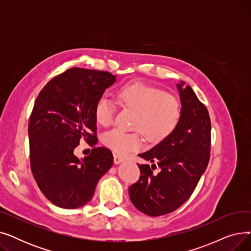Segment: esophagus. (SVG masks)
I'll list each match as a JSON object with an SVG mask.
<instances>
[{
    "mask_svg": "<svg viewBox=\"0 0 251 251\" xmlns=\"http://www.w3.org/2000/svg\"><path fill=\"white\" fill-rule=\"evenodd\" d=\"M124 161V159L122 156H120V155H118V154H114V163L116 164V165H118V164H120V163H122Z\"/></svg>",
    "mask_w": 251,
    "mask_h": 251,
    "instance_id": "1",
    "label": "esophagus"
}]
</instances>
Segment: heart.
Returning <instances> with one entry per match:
<instances>
[{"mask_svg":"<svg viewBox=\"0 0 251 251\" xmlns=\"http://www.w3.org/2000/svg\"><path fill=\"white\" fill-rule=\"evenodd\" d=\"M118 99L125 107L137 112L134 128L142 131L151 141L157 142L165 139L173 132L180 121L181 108L177 99L149 84L142 82L126 84L119 89ZM115 113V102L108 96H101L95 108L97 121L102 126H109L114 121ZM102 141L120 154L136 151L142 144L138 132L128 133L119 128L105 132Z\"/></svg>","mask_w":251,"mask_h":251,"instance_id":"obj_1","label":"heart"}]
</instances>
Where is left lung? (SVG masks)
<instances>
[{
    "mask_svg": "<svg viewBox=\"0 0 251 251\" xmlns=\"http://www.w3.org/2000/svg\"><path fill=\"white\" fill-rule=\"evenodd\" d=\"M181 117L175 130L150 151L138 154L153 163L139 165L140 178L129 187V197L141 213L159 217L172 213L194 191L207 167L210 151V119L189 85L177 84ZM156 162L159 173L152 170ZM153 169L151 170V169Z\"/></svg>",
    "mask_w": 251,
    "mask_h": 251,
    "instance_id": "8db88e82",
    "label": "left lung"
}]
</instances>
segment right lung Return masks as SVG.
<instances>
[{
    "label": "right lung",
    "instance_id": "right-lung-1",
    "mask_svg": "<svg viewBox=\"0 0 251 251\" xmlns=\"http://www.w3.org/2000/svg\"><path fill=\"white\" fill-rule=\"evenodd\" d=\"M116 80L110 72L71 68L50 80L35 100L28 124L30 167L39 189L59 207L90 201L113 166L107 148H94L83 159L74 150L82 139L97 144L96 103Z\"/></svg>",
    "mask_w": 251,
    "mask_h": 251
}]
</instances>
